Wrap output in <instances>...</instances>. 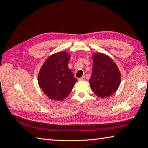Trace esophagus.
I'll return each mask as SVG.
<instances>
[{"label": "esophagus", "mask_w": 148, "mask_h": 148, "mask_svg": "<svg viewBox=\"0 0 148 148\" xmlns=\"http://www.w3.org/2000/svg\"><path fill=\"white\" fill-rule=\"evenodd\" d=\"M85 79H86L85 76H82V77H81L80 78H79V81H84Z\"/></svg>", "instance_id": "34e87169"}]
</instances>
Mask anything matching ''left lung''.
Segmentation results:
<instances>
[{
  "mask_svg": "<svg viewBox=\"0 0 148 148\" xmlns=\"http://www.w3.org/2000/svg\"><path fill=\"white\" fill-rule=\"evenodd\" d=\"M121 80L119 69L110 57L102 53L92 56V70L90 84L98 97L106 98L117 90Z\"/></svg>",
  "mask_w": 148,
  "mask_h": 148,
  "instance_id": "8db88e82",
  "label": "left lung"
}]
</instances>
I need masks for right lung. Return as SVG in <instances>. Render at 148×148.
I'll return each mask as SVG.
<instances>
[{
    "instance_id": "add662e5",
    "label": "right lung",
    "mask_w": 148,
    "mask_h": 148,
    "mask_svg": "<svg viewBox=\"0 0 148 148\" xmlns=\"http://www.w3.org/2000/svg\"><path fill=\"white\" fill-rule=\"evenodd\" d=\"M71 56L62 51L47 58L40 69L38 84L48 97L55 101H62L71 92L77 80L68 68Z\"/></svg>"
}]
</instances>
